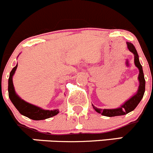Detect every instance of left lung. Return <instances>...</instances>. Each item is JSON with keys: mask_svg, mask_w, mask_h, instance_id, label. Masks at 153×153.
Segmentation results:
<instances>
[{"mask_svg": "<svg viewBox=\"0 0 153 153\" xmlns=\"http://www.w3.org/2000/svg\"><path fill=\"white\" fill-rule=\"evenodd\" d=\"M127 46H128V50L131 52H132L134 55V63L135 66L139 69V76L138 80L140 82V85H139L138 90L137 93L134 95V96L131 98L129 100L127 101L124 105H123L120 108H117V109H100V108H97L93 105V108L96 112L99 113V114H102L103 116L106 117H116V116H121V115H125V114H128V113L131 112L133 110L135 109L136 107L137 106L140 102L141 101L142 98H143V94L145 92V79H144V75H143V69H142V66L140 65V62H139L138 54H137L136 48L133 45L132 43L131 42H127Z\"/></svg>", "mask_w": 153, "mask_h": 153, "instance_id": "left-lung-1", "label": "left lung"}]
</instances>
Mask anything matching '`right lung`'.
<instances>
[{
    "instance_id": "right-lung-1",
    "label": "right lung",
    "mask_w": 153,
    "mask_h": 153,
    "mask_svg": "<svg viewBox=\"0 0 153 153\" xmlns=\"http://www.w3.org/2000/svg\"><path fill=\"white\" fill-rule=\"evenodd\" d=\"M17 66L18 64L12 69L8 81L9 97L14 106L16 108V109L19 111L21 114L30 118V119L33 120H42L48 119V118L52 117L57 115L59 113L58 110H54V111L42 110L39 107H36L35 105L25 102L16 94L14 87H13V76L17 69Z\"/></svg>"
}]
</instances>
